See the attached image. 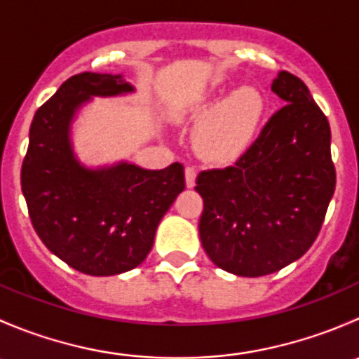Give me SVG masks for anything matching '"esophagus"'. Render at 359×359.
Segmentation results:
<instances>
[{
  "instance_id": "esophagus-1",
  "label": "esophagus",
  "mask_w": 359,
  "mask_h": 359,
  "mask_svg": "<svg viewBox=\"0 0 359 359\" xmlns=\"http://www.w3.org/2000/svg\"><path fill=\"white\" fill-rule=\"evenodd\" d=\"M196 184V168L194 166H186V186L194 187Z\"/></svg>"
}]
</instances>
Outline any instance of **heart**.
<instances>
[{"label": "heart", "mask_w": 359, "mask_h": 359, "mask_svg": "<svg viewBox=\"0 0 359 359\" xmlns=\"http://www.w3.org/2000/svg\"><path fill=\"white\" fill-rule=\"evenodd\" d=\"M201 125L198 146L208 161L226 165L248 153L259 137L266 100L255 88L236 90L227 97H213L196 111Z\"/></svg>", "instance_id": "obj_1"}]
</instances>
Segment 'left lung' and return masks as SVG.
Listing matches in <instances>:
<instances>
[{
  "label": "left lung",
  "mask_w": 359,
  "mask_h": 359,
  "mask_svg": "<svg viewBox=\"0 0 359 359\" xmlns=\"http://www.w3.org/2000/svg\"><path fill=\"white\" fill-rule=\"evenodd\" d=\"M281 109L245 156L205 170L200 240L220 269L245 278L276 273L316 240L335 191L330 125L302 79L278 72Z\"/></svg>",
  "instance_id": "8db88e82"
}]
</instances>
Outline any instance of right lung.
<instances>
[{
	"label": "right lung",
	"instance_id": "obj_1",
	"mask_svg": "<svg viewBox=\"0 0 359 359\" xmlns=\"http://www.w3.org/2000/svg\"><path fill=\"white\" fill-rule=\"evenodd\" d=\"M121 74L81 72L60 85L32 118L20 184L45 247L79 273L112 276L144 262L159 220L186 187L184 166L146 170L130 161L83 165L71 128L93 97L133 93Z\"/></svg>",
	"mask_w": 359,
	"mask_h": 359
}]
</instances>
